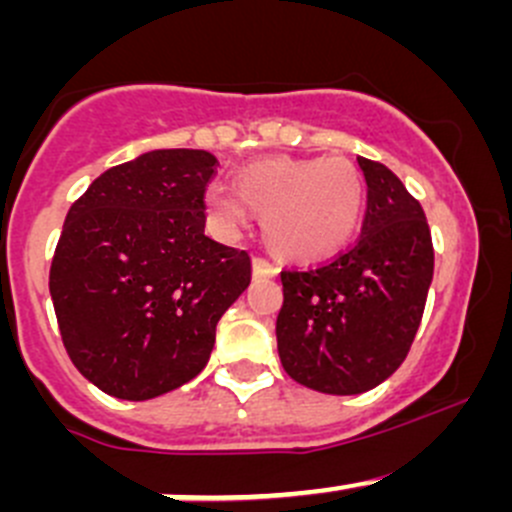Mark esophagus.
<instances>
[{"mask_svg":"<svg viewBox=\"0 0 512 512\" xmlns=\"http://www.w3.org/2000/svg\"><path fill=\"white\" fill-rule=\"evenodd\" d=\"M252 272H255V277H275L277 265H272L265 257H255V260H252Z\"/></svg>","mask_w":512,"mask_h":512,"instance_id":"esophagus-1","label":"esophagus"}]
</instances>
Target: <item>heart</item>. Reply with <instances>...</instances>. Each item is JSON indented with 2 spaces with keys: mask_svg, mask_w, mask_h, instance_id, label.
Listing matches in <instances>:
<instances>
[{
  "mask_svg": "<svg viewBox=\"0 0 512 512\" xmlns=\"http://www.w3.org/2000/svg\"><path fill=\"white\" fill-rule=\"evenodd\" d=\"M237 190L210 183L205 210L220 235L232 237L247 205L265 215L267 240L292 257H324L347 245L364 208V180L347 158L262 160L242 170Z\"/></svg>",
  "mask_w": 512,
  "mask_h": 512,
  "instance_id": "b5f03b06",
  "label": "heart"
}]
</instances>
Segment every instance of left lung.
<instances>
[{"mask_svg":"<svg viewBox=\"0 0 512 512\" xmlns=\"http://www.w3.org/2000/svg\"><path fill=\"white\" fill-rule=\"evenodd\" d=\"M356 160L366 178L359 240L324 265L280 275L282 366L297 384L334 396L364 394L399 369L433 280L421 203L386 165Z\"/></svg>","mask_w":512,"mask_h":512,"instance_id":"8db88e82","label":"left lung"}]
</instances>
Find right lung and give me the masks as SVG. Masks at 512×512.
<instances>
[{"label": "right lung", "mask_w": 512, "mask_h": 512, "mask_svg": "<svg viewBox=\"0 0 512 512\" xmlns=\"http://www.w3.org/2000/svg\"><path fill=\"white\" fill-rule=\"evenodd\" d=\"M218 158L165 148L108 168L71 205L49 272L66 354L103 394L146 401L208 364L245 292V250L205 235Z\"/></svg>", "instance_id": "right-lung-1"}]
</instances>
